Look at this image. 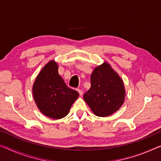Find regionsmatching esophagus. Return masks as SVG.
Returning <instances> with one entry per match:
<instances>
[{
  "instance_id": "34e87169",
  "label": "esophagus",
  "mask_w": 161,
  "mask_h": 161,
  "mask_svg": "<svg viewBox=\"0 0 161 161\" xmlns=\"http://www.w3.org/2000/svg\"><path fill=\"white\" fill-rule=\"evenodd\" d=\"M76 91L78 92L79 94H80V95H82V94H83V91L82 90H80V89H76Z\"/></svg>"
}]
</instances>
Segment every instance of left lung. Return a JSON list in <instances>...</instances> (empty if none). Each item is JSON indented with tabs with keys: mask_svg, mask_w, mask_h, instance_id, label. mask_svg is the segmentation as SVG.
Listing matches in <instances>:
<instances>
[{
	"mask_svg": "<svg viewBox=\"0 0 161 161\" xmlns=\"http://www.w3.org/2000/svg\"><path fill=\"white\" fill-rule=\"evenodd\" d=\"M91 87L84 94V100L98 117H108L124 103L125 89L120 76L109 64L104 62L94 69Z\"/></svg>",
	"mask_w": 161,
	"mask_h": 161,
	"instance_id": "8db88e82",
	"label": "left lung"
}]
</instances>
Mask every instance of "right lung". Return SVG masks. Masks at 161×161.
I'll return each instance as SVG.
<instances>
[{
  "label": "right lung",
  "instance_id": "right-lung-1",
  "mask_svg": "<svg viewBox=\"0 0 161 161\" xmlns=\"http://www.w3.org/2000/svg\"><path fill=\"white\" fill-rule=\"evenodd\" d=\"M58 64L51 60L41 70L33 85L35 103L41 113L58 119L67 116L80 94L68 87L58 72Z\"/></svg>",
  "mask_w": 161,
  "mask_h": 161
}]
</instances>
